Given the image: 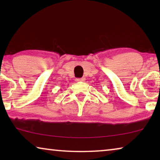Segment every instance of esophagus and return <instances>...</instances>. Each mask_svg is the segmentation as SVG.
<instances>
[{
    "instance_id": "obj_1",
    "label": "esophagus",
    "mask_w": 160,
    "mask_h": 160,
    "mask_svg": "<svg viewBox=\"0 0 160 160\" xmlns=\"http://www.w3.org/2000/svg\"><path fill=\"white\" fill-rule=\"evenodd\" d=\"M85 78H76V82H84Z\"/></svg>"
}]
</instances>
